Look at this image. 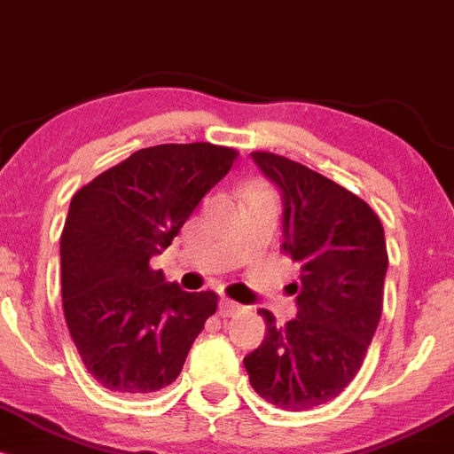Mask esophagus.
Returning <instances> with one entry per match:
<instances>
[{"mask_svg":"<svg viewBox=\"0 0 454 454\" xmlns=\"http://www.w3.org/2000/svg\"><path fill=\"white\" fill-rule=\"evenodd\" d=\"M239 309H241V305L234 303V301H231V299H222L220 301V316L222 317H231V316L237 314Z\"/></svg>","mask_w":454,"mask_h":454,"instance_id":"obj_1","label":"esophagus"}]
</instances>
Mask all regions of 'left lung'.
<instances>
[{
	"mask_svg": "<svg viewBox=\"0 0 454 454\" xmlns=\"http://www.w3.org/2000/svg\"><path fill=\"white\" fill-rule=\"evenodd\" d=\"M252 158L284 196L281 249L301 275L299 314L278 325L260 309L267 335L243 363L269 403L311 410L352 382L373 340L388 269L384 228L363 198L325 175L270 151Z\"/></svg>",
	"mask_w": 454,
	"mask_h": 454,
	"instance_id": "obj_1",
	"label": "left lung"
}]
</instances>
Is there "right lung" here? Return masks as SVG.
<instances>
[{
    "label": "right lung",
    "instance_id": "add662e5",
    "mask_svg": "<svg viewBox=\"0 0 454 454\" xmlns=\"http://www.w3.org/2000/svg\"><path fill=\"white\" fill-rule=\"evenodd\" d=\"M239 151L155 145L72 196L61 232V299L87 372L104 388L145 395L173 384L217 294L185 293L149 267Z\"/></svg>",
    "mask_w": 454,
    "mask_h": 454
}]
</instances>
